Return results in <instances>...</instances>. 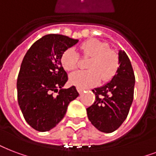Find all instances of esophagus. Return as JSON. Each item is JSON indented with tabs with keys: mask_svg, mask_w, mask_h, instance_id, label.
<instances>
[{
	"mask_svg": "<svg viewBox=\"0 0 156 156\" xmlns=\"http://www.w3.org/2000/svg\"><path fill=\"white\" fill-rule=\"evenodd\" d=\"M77 91H78V93L81 94V93H82V92H83V89L79 88V87H77Z\"/></svg>",
	"mask_w": 156,
	"mask_h": 156,
	"instance_id": "obj_1",
	"label": "esophagus"
}]
</instances>
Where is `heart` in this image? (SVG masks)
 Wrapping results in <instances>:
<instances>
[{"mask_svg": "<svg viewBox=\"0 0 156 156\" xmlns=\"http://www.w3.org/2000/svg\"><path fill=\"white\" fill-rule=\"evenodd\" d=\"M83 57H91L87 64V70H80L71 73L69 82L77 87L86 89L97 85L101 79L108 82L117 73L119 68V57L109 44L97 39H90L80 45ZM65 70L73 71L79 64V55L73 48H68L60 58Z\"/></svg>", "mask_w": 156, "mask_h": 156, "instance_id": "1", "label": "heart"}]
</instances>
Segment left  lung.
<instances>
[{
    "label": "left lung",
    "instance_id": "1",
    "mask_svg": "<svg viewBox=\"0 0 156 156\" xmlns=\"http://www.w3.org/2000/svg\"><path fill=\"white\" fill-rule=\"evenodd\" d=\"M119 68L110 82L92 90L96 100L87 109L91 124L110 133L119 128L128 116L133 101L135 76L125 51H119Z\"/></svg>",
    "mask_w": 156,
    "mask_h": 156
}]
</instances>
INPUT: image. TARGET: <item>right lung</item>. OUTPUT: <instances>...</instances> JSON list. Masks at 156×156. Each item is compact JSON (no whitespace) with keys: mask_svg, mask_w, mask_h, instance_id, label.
Segmentation results:
<instances>
[{"mask_svg":"<svg viewBox=\"0 0 156 156\" xmlns=\"http://www.w3.org/2000/svg\"><path fill=\"white\" fill-rule=\"evenodd\" d=\"M78 42L67 36L48 34L35 41L23 57L17 79L18 102L26 122L35 130L55 128L79 95L74 86L63 88L68 76L60 61L63 52Z\"/></svg>","mask_w":156,"mask_h":156,"instance_id":"right-lung-1","label":"right lung"}]
</instances>
